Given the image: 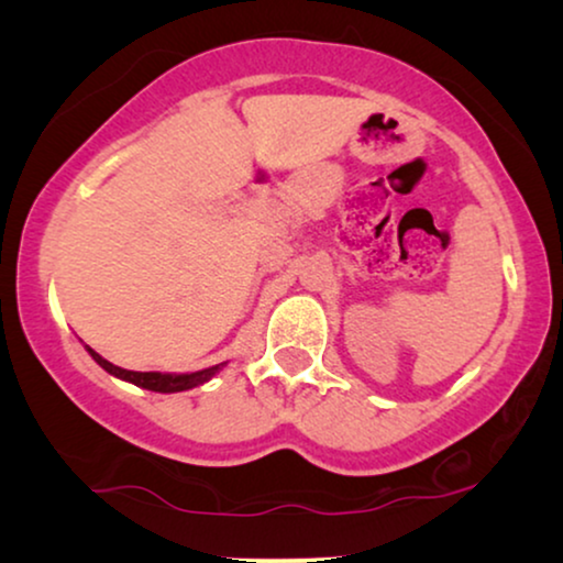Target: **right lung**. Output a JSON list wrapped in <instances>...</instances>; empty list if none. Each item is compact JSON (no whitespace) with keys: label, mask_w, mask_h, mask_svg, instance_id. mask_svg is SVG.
<instances>
[{"label":"right lung","mask_w":563,"mask_h":563,"mask_svg":"<svg viewBox=\"0 0 563 563\" xmlns=\"http://www.w3.org/2000/svg\"><path fill=\"white\" fill-rule=\"evenodd\" d=\"M91 358L97 361L99 366L104 368L107 374L118 376V379H125L130 384H135V387H143V389H151V391H164V395H168V391H184V389H195L199 387V384L210 382L214 374L220 372V366H212V368H202V372H195V374H158V372H128V368H120L110 364V361L99 356L97 351H91Z\"/></svg>","instance_id":"add662e5"}]
</instances>
